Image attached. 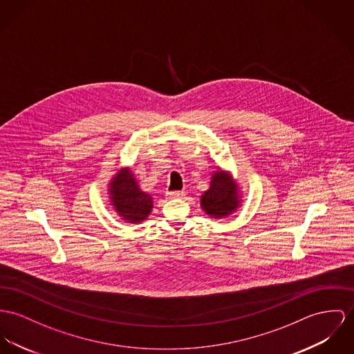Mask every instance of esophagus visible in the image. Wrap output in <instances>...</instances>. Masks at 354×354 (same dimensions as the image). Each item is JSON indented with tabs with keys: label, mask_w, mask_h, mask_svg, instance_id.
<instances>
[{
	"label": "esophagus",
	"mask_w": 354,
	"mask_h": 354,
	"mask_svg": "<svg viewBox=\"0 0 354 354\" xmlns=\"http://www.w3.org/2000/svg\"><path fill=\"white\" fill-rule=\"evenodd\" d=\"M167 195H168V198H171V199H176V198H183V196H185V192H183V191H168Z\"/></svg>",
	"instance_id": "esophagus-1"
}]
</instances>
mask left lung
I'll list each match as a JSON object with an SVG mask.
<instances>
[{"mask_svg":"<svg viewBox=\"0 0 354 354\" xmlns=\"http://www.w3.org/2000/svg\"><path fill=\"white\" fill-rule=\"evenodd\" d=\"M241 206V196L237 182L227 171H214L209 190L201 196V207L212 218H225Z\"/></svg>","mask_w":354,"mask_h":354,"instance_id":"1","label":"left lung"}]
</instances>
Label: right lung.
<instances>
[{
	"label": "right lung",
	"instance_id": "obj_1",
	"mask_svg": "<svg viewBox=\"0 0 354 354\" xmlns=\"http://www.w3.org/2000/svg\"><path fill=\"white\" fill-rule=\"evenodd\" d=\"M108 191L114 212L128 223L145 221L153 209V198L140 189L135 174L128 167L115 172Z\"/></svg>",
	"mask_w": 354,
	"mask_h": 354
}]
</instances>
